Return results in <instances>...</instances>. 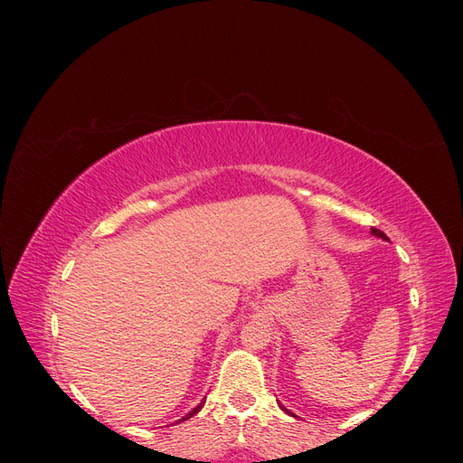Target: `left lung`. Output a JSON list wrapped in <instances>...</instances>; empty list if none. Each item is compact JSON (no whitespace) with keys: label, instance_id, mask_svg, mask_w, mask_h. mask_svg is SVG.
<instances>
[{"label":"left lung","instance_id":"left-lung-1","mask_svg":"<svg viewBox=\"0 0 463 463\" xmlns=\"http://www.w3.org/2000/svg\"><path fill=\"white\" fill-rule=\"evenodd\" d=\"M371 233H373V235H376V237H381V240H388L386 233H383L381 230H376V228H371ZM282 408H284V405H282ZM284 410H286V408H284ZM286 411H288V410H286ZM288 413H289V411H288Z\"/></svg>","mask_w":463,"mask_h":463}]
</instances>
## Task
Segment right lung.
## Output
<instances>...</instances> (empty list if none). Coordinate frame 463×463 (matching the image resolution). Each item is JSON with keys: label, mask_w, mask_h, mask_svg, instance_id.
Here are the masks:
<instances>
[{"label": "right lung", "mask_w": 463, "mask_h": 463, "mask_svg": "<svg viewBox=\"0 0 463 463\" xmlns=\"http://www.w3.org/2000/svg\"><path fill=\"white\" fill-rule=\"evenodd\" d=\"M203 405H204V402H201V403L197 405V408H194L193 411H189V413H187V415H185L184 419H179V421H177V423H181V421H187V419H189V417H193L194 413H199V411H201V408H203Z\"/></svg>", "instance_id": "right-lung-1"}]
</instances>
